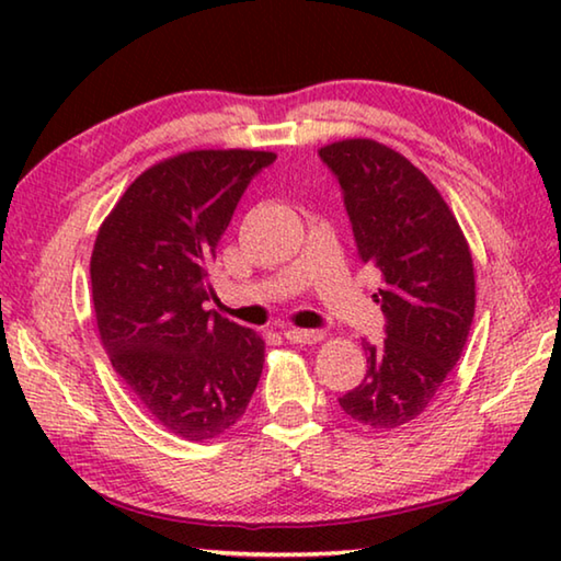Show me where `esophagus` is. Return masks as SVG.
<instances>
[{
    "instance_id": "34e87169",
    "label": "esophagus",
    "mask_w": 561,
    "mask_h": 561,
    "mask_svg": "<svg viewBox=\"0 0 561 561\" xmlns=\"http://www.w3.org/2000/svg\"><path fill=\"white\" fill-rule=\"evenodd\" d=\"M284 336H287V341H291V344H317V341L324 339V334L314 329H287L284 331Z\"/></svg>"
}]
</instances>
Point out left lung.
Wrapping results in <instances>:
<instances>
[{
	"mask_svg": "<svg viewBox=\"0 0 561 561\" xmlns=\"http://www.w3.org/2000/svg\"><path fill=\"white\" fill-rule=\"evenodd\" d=\"M339 178L358 257L381 272L374 301L383 344H366V376L339 398L348 417L376 431L411 423L445 383L474 317L468 240L425 173L371 138L319 148Z\"/></svg>",
	"mask_w": 561,
	"mask_h": 561,
	"instance_id": "left-lung-1",
	"label": "left lung"
}]
</instances>
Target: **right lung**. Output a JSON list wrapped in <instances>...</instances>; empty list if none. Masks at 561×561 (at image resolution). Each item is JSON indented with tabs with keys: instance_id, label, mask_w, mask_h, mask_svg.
<instances>
[{
	"instance_id": "obj_1",
	"label": "right lung",
	"mask_w": 561,
	"mask_h": 561,
	"mask_svg": "<svg viewBox=\"0 0 561 561\" xmlns=\"http://www.w3.org/2000/svg\"><path fill=\"white\" fill-rule=\"evenodd\" d=\"M270 150H187L144 170L99 227L91 297L113 371L168 433L217 438L257 388L264 341L205 301L210 264Z\"/></svg>"
}]
</instances>
